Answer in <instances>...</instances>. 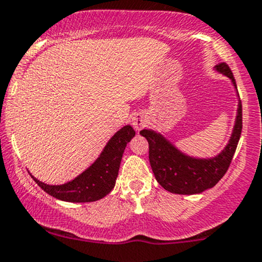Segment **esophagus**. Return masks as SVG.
<instances>
[{
	"instance_id": "34e87169",
	"label": "esophagus",
	"mask_w": 262,
	"mask_h": 262,
	"mask_svg": "<svg viewBox=\"0 0 262 262\" xmlns=\"http://www.w3.org/2000/svg\"><path fill=\"white\" fill-rule=\"evenodd\" d=\"M146 123H148V121H146V117L143 113L134 114V117L132 118V125H133L135 132H139L141 128L145 127Z\"/></svg>"
}]
</instances>
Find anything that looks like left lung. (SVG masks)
<instances>
[{
	"mask_svg": "<svg viewBox=\"0 0 262 262\" xmlns=\"http://www.w3.org/2000/svg\"><path fill=\"white\" fill-rule=\"evenodd\" d=\"M217 69L222 74L227 75L236 86L234 75L227 62H219ZM243 129V108L239 102L235 127L231 134L229 144L217 158L192 159L181 154L160 134L148 129L140 130L149 143V161L154 172L156 181L161 187L177 194L201 193L212 188L225 175L235 154Z\"/></svg>",
	"mask_w": 262,
	"mask_h": 262,
	"instance_id": "obj_1",
	"label": "left lung"
}]
</instances>
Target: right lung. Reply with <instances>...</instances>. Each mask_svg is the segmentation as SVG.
Here are the masks:
<instances>
[{"label": "right lung", "mask_w": 262, "mask_h": 262, "mask_svg": "<svg viewBox=\"0 0 262 262\" xmlns=\"http://www.w3.org/2000/svg\"><path fill=\"white\" fill-rule=\"evenodd\" d=\"M135 135L130 125H125L108 141L100 158L85 172L71 182L60 186L45 185L34 179L37 185L48 194L68 202H95L107 196L116 185L119 165L125 146Z\"/></svg>", "instance_id": "right-lung-1"}]
</instances>
